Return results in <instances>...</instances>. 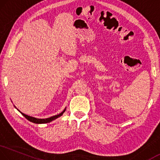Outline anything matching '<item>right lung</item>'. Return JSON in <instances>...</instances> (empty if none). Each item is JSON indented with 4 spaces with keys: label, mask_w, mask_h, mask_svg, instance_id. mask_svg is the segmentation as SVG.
Returning a JSON list of instances; mask_svg holds the SVG:
<instances>
[{
    "label": "right lung",
    "mask_w": 160,
    "mask_h": 160,
    "mask_svg": "<svg viewBox=\"0 0 160 160\" xmlns=\"http://www.w3.org/2000/svg\"><path fill=\"white\" fill-rule=\"evenodd\" d=\"M66 108H65L64 110H63V111L62 112H61V113H60L59 114L55 115V116L51 117H49V118H46V119H37V118L28 116V115H26V114H23V113L21 112L20 111H19V110H18V111L20 112L21 113V114L23 115V117H25L26 118V119L28 120V121H30V122H33V123H35V124H46V123H49V122H52L53 120H54V119H57V118H58L59 117L62 116L63 113H64L65 111H66Z\"/></svg>",
    "instance_id": "obj_1"
}]
</instances>
